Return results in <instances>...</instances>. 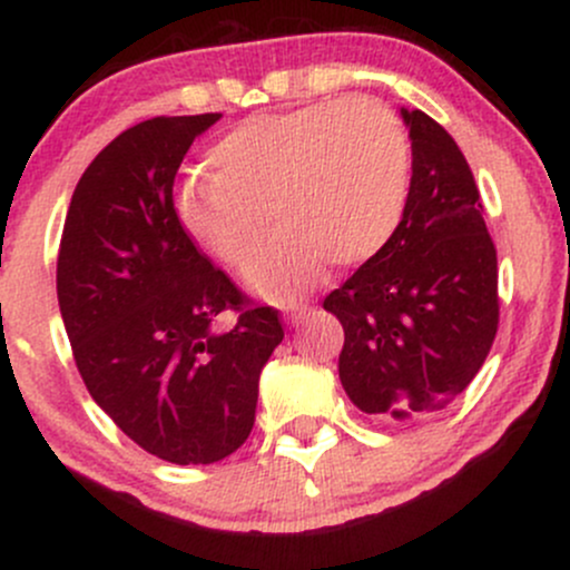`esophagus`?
<instances>
[{
  "instance_id": "34e87169",
  "label": "esophagus",
  "mask_w": 570,
  "mask_h": 570,
  "mask_svg": "<svg viewBox=\"0 0 570 570\" xmlns=\"http://www.w3.org/2000/svg\"><path fill=\"white\" fill-rule=\"evenodd\" d=\"M286 311V318H289V324H303L307 318V313H311V305L307 303H292L284 307Z\"/></svg>"
}]
</instances>
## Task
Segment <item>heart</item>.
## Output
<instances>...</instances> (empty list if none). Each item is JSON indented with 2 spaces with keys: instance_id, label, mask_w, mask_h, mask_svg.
Instances as JSON below:
<instances>
[{
  "instance_id": "b5f03b06",
  "label": "heart",
  "mask_w": 570,
  "mask_h": 570,
  "mask_svg": "<svg viewBox=\"0 0 570 570\" xmlns=\"http://www.w3.org/2000/svg\"><path fill=\"white\" fill-rule=\"evenodd\" d=\"M208 166L212 174L179 185L181 227L208 257L244 271L271 214L281 230L248 278L276 299L313 284L326 263H372L407 214V134L372 101L337 98L248 117L214 144Z\"/></svg>"
}]
</instances>
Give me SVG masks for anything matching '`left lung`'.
I'll return each mask as SVG.
<instances>
[{
  "label": "left lung",
  "instance_id": "8db88e82",
  "mask_svg": "<svg viewBox=\"0 0 570 570\" xmlns=\"http://www.w3.org/2000/svg\"><path fill=\"white\" fill-rule=\"evenodd\" d=\"M412 139L407 214L389 248L324 299L343 324L340 383L358 410L417 421L474 381L499 332V259L453 136L402 109Z\"/></svg>",
  "mask_w": 570,
  "mask_h": 570
}]
</instances>
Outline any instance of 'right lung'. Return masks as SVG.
Instances as JSON below:
<instances>
[{"mask_svg":"<svg viewBox=\"0 0 570 570\" xmlns=\"http://www.w3.org/2000/svg\"><path fill=\"white\" fill-rule=\"evenodd\" d=\"M219 117H153L109 141L77 181L56 267L90 396L139 448L179 466L246 442L259 372L284 340L276 307L254 305L212 265L174 208L189 144ZM227 309L236 324L219 331Z\"/></svg>","mask_w":570,"mask_h":570,"instance_id":"1","label":"right lung"}]
</instances>
